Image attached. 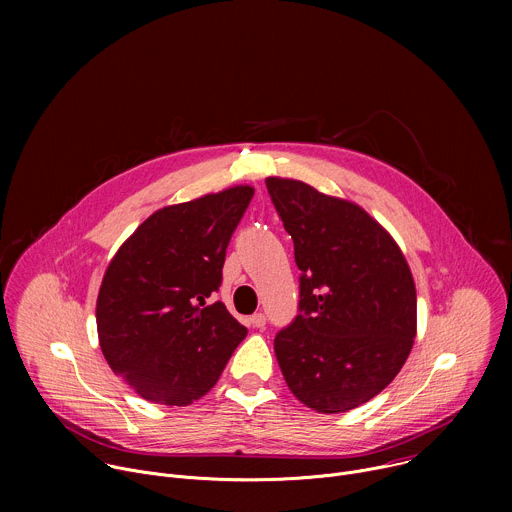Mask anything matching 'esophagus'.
<instances>
[{
    "instance_id": "esophagus-1",
    "label": "esophagus",
    "mask_w": 512,
    "mask_h": 512,
    "mask_svg": "<svg viewBox=\"0 0 512 512\" xmlns=\"http://www.w3.org/2000/svg\"><path fill=\"white\" fill-rule=\"evenodd\" d=\"M265 324H267V318H265V314H253L251 318H249V326H253V328H265Z\"/></svg>"
}]
</instances>
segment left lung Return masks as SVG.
<instances>
[{"label": "left lung", "instance_id": "8db88e82", "mask_svg": "<svg viewBox=\"0 0 512 512\" xmlns=\"http://www.w3.org/2000/svg\"><path fill=\"white\" fill-rule=\"evenodd\" d=\"M294 239L300 314L273 348L304 405L344 413L379 395L401 371L417 332L411 269L393 237L358 204L289 178L265 180Z\"/></svg>", "mask_w": 512, "mask_h": 512}]
</instances>
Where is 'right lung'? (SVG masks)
<instances>
[{"instance_id": "add662e5", "label": "right lung", "mask_w": 512, "mask_h": 512, "mask_svg": "<svg viewBox=\"0 0 512 512\" xmlns=\"http://www.w3.org/2000/svg\"><path fill=\"white\" fill-rule=\"evenodd\" d=\"M251 186L156 210L111 259L97 298L103 356L139 397L190 405L206 395L247 328L223 302L210 304L223 281L229 241Z\"/></svg>"}]
</instances>
